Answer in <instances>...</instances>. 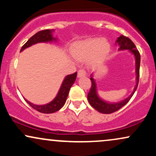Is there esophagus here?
I'll return each instance as SVG.
<instances>
[{
  "mask_svg": "<svg viewBox=\"0 0 156 156\" xmlns=\"http://www.w3.org/2000/svg\"><path fill=\"white\" fill-rule=\"evenodd\" d=\"M86 74H87V73H86L85 69H79V70H78V78L84 77L86 76Z\"/></svg>",
  "mask_w": 156,
  "mask_h": 156,
  "instance_id": "obj_1",
  "label": "esophagus"
}]
</instances>
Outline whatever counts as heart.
<instances>
[{
  "instance_id": "obj_1",
  "label": "heart",
  "mask_w": 156,
  "mask_h": 156,
  "mask_svg": "<svg viewBox=\"0 0 156 156\" xmlns=\"http://www.w3.org/2000/svg\"><path fill=\"white\" fill-rule=\"evenodd\" d=\"M110 45L101 38L90 39L77 44L72 51V55L77 59H85L93 55L94 61L104 58L108 54Z\"/></svg>"
}]
</instances>
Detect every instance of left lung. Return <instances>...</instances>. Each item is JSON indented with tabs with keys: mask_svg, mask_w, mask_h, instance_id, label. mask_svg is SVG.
Listing matches in <instances>:
<instances>
[{
	"mask_svg": "<svg viewBox=\"0 0 156 156\" xmlns=\"http://www.w3.org/2000/svg\"><path fill=\"white\" fill-rule=\"evenodd\" d=\"M116 42L119 45V51H123V50H128L131 52L135 56L136 59V85L135 86L133 89V92H132V94L127 98L126 99H125L124 101L119 102V103H110L108 102H105L104 101L100 98L98 95V93H97V87H96V83L95 80H94L92 77V74L91 75L90 80L92 81V87H91L89 92L88 93V95H87V98H88L89 103H90V105L96 109L98 112L103 113V114H112L117 111L119 110V108H121L122 107H123L124 105L130 101V99L131 98V97L133 95L134 92L136 90L138 83H139V67H140V53L138 50L136 49V47L134 44V43L132 42L128 37H125V36L122 35L119 37H118Z\"/></svg>",
	"mask_w": 156,
	"mask_h": 156,
	"instance_id": "left-lung-1",
	"label": "left lung"
}]
</instances>
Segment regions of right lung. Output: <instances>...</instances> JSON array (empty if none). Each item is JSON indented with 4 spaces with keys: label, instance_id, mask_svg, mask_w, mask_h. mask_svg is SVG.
I'll return each instance as SVG.
<instances>
[{
    "label": "right lung",
    "instance_id": "1",
    "mask_svg": "<svg viewBox=\"0 0 156 156\" xmlns=\"http://www.w3.org/2000/svg\"><path fill=\"white\" fill-rule=\"evenodd\" d=\"M54 31L53 29H46L43 31H40L35 34L34 35L28 39V41L24 44L21 48L20 52L23 51L26 48L30 47V46L33 45V44L39 43V42H52V41H55L56 39L53 38L52 33ZM77 72L73 73V74L68 75L65 77L64 80H63L62 86H61L59 91H58V94L54 99L49 103L45 105H35L33 103H30L26 100V101L35 110L38 111L41 113H44V114H51V113H54L57 111H58L63 107V105L65 103L67 98L69 94V89L73 84L74 83L75 80L76 79Z\"/></svg>",
    "mask_w": 156,
    "mask_h": 156
}]
</instances>
